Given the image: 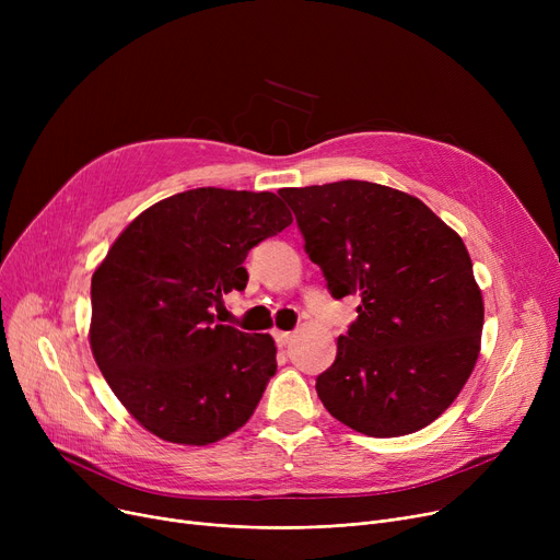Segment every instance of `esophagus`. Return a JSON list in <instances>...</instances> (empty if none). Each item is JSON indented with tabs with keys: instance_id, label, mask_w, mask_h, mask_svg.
<instances>
[{
	"instance_id": "esophagus-1",
	"label": "esophagus",
	"mask_w": 560,
	"mask_h": 560,
	"mask_svg": "<svg viewBox=\"0 0 560 560\" xmlns=\"http://www.w3.org/2000/svg\"><path fill=\"white\" fill-rule=\"evenodd\" d=\"M275 340H277L279 347H285L292 340V334L290 331H275Z\"/></svg>"
}]
</instances>
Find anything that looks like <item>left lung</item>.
I'll list each match as a JSON object with an SVG mask.
<instances>
[{
  "label": "left lung",
  "mask_w": 560,
  "mask_h": 560,
  "mask_svg": "<svg viewBox=\"0 0 560 560\" xmlns=\"http://www.w3.org/2000/svg\"><path fill=\"white\" fill-rule=\"evenodd\" d=\"M279 195L331 295L361 298L317 397L372 438L424 429L458 397L481 349L483 298L460 235L418 197L370 182Z\"/></svg>",
  "instance_id": "obj_1"
}]
</instances>
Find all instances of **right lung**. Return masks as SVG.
<instances>
[{"instance_id":"1","label":"right lung","mask_w":560,"mask_h":560,"mask_svg":"<svg viewBox=\"0 0 560 560\" xmlns=\"http://www.w3.org/2000/svg\"><path fill=\"white\" fill-rule=\"evenodd\" d=\"M290 222L275 192L195 188L117 235L91 283V349L140 427L199 447L252 418L277 372L275 340L220 325L215 311L245 290L249 249Z\"/></svg>"}]
</instances>
